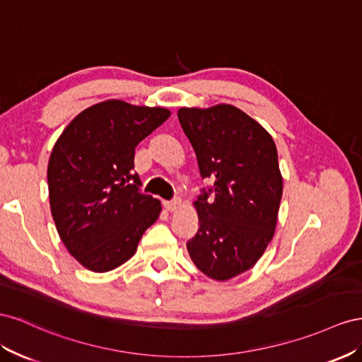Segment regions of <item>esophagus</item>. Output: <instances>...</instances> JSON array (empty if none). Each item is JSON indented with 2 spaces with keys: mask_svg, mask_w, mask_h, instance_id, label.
<instances>
[{
  "mask_svg": "<svg viewBox=\"0 0 362 362\" xmlns=\"http://www.w3.org/2000/svg\"><path fill=\"white\" fill-rule=\"evenodd\" d=\"M165 209L170 211V212H174L177 211L179 208H182V200L180 199H174V200H170V202H165Z\"/></svg>",
  "mask_w": 362,
  "mask_h": 362,
  "instance_id": "esophagus-1",
  "label": "esophagus"
}]
</instances>
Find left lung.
I'll return each mask as SVG.
<instances>
[{
  "instance_id": "8db88e82",
  "label": "left lung",
  "mask_w": 362,
  "mask_h": 362,
  "mask_svg": "<svg viewBox=\"0 0 362 362\" xmlns=\"http://www.w3.org/2000/svg\"><path fill=\"white\" fill-rule=\"evenodd\" d=\"M180 126L197 156L214 200L194 202L199 230L187 249L199 270L224 282L259 261L273 240L284 179L276 144L259 122L227 103L180 107Z\"/></svg>"
}]
</instances>
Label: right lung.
I'll return each mask as SVG.
<instances>
[{
    "instance_id": "obj_1",
    "label": "right lung",
    "mask_w": 362,
    "mask_h": 362,
    "mask_svg": "<svg viewBox=\"0 0 362 362\" xmlns=\"http://www.w3.org/2000/svg\"><path fill=\"white\" fill-rule=\"evenodd\" d=\"M171 110L106 100L80 112L48 160L49 208L68 252L88 270L106 273L136 253L159 218L160 200L139 191L138 144Z\"/></svg>"
}]
</instances>
